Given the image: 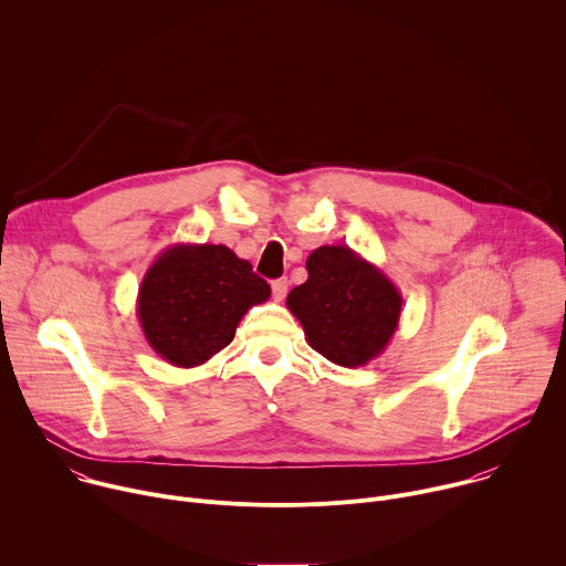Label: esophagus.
<instances>
[{"label": "esophagus", "mask_w": 566, "mask_h": 566, "mask_svg": "<svg viewBox=\"0 0 566 566\" xmlns=\"http://www.w3.org/2000/svg\"><path fill=\"white\" fill-rule=\"evenodd\" d=\"M271 289H273V297H275V302H282V300L286 297V293H289V280H286V277L273 280Z\"/></svg>", "instance_id": "1"}]
</instances>
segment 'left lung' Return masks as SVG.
<instances>
[{"label":"left lung","instance_id":"1","mask_svg":"<svg viewBox=\"0 0 566 566\" xmlns=\"http://www.w3.org/2000/svg\"><path fill=\"white\" fill-rule=\"evenodd\" d=\"M306 271V282L289 293L286 306L308 346L344 368L378 357L400 324L398 286L346 244L315 249Z\"/></svg>","mask_w":566,"mask_h":566}]
</instances>
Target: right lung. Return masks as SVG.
<instances>
[{"instance_id":"right-lung-1","label":"right lung","mask_w":566,"mask_h":566,"mask_svg":"<svg viewBox=\"0 0 566 566\" xmlns=\"http://www.w3.org/2000/svg\"><path fill=\"white\" fill-rule=\"evenodd\" d=\"M271 286L224 244H172L142 277L137 319L150 348L172 366L193 368L229 346L235 328Z\"/></svg>"}]
</instances>
